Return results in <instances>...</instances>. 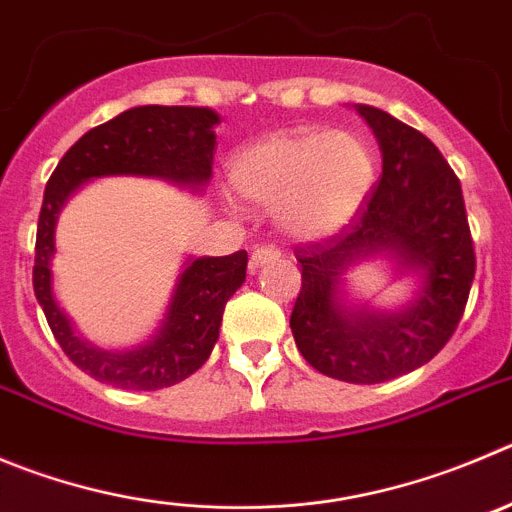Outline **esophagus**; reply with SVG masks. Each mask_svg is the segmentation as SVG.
<instances>
[{
    "label": "esophagus",
    "mask_w": 512,
    "mask_h": 512,
    "mask_svg": "<svg viewBox=\"0 0 512 512\" xmlns=\"http://www.w3.org/2000/svg\"><path fill=\"white\" fill-rule=\"evenodd\" d=\"M280 257V250L275 245H270V242H265V245H257L255 250H252V267H262L267 265V262H275Z\"/></svg>",
    "instance_id": "1"
}]
</instances>
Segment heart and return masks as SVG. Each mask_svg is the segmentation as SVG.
<instances>
[{
	"label": "heart",
	"instance_id": "1",
	"mask_svg": "<svg viewBox=\"0 0 512 512\" xmlns=\"http://www.w3.org/2000/svg\"><path fill=\"white\" fill-rule=\"evenodd\" d=\"M376 181L374 151L346 131L275 133L252 143L232 164L240 197L278 207L295 237H321L358 212Z\"/></svg>",
	"mask_w": 512,
	"mask_h": 512
}]
</instances>
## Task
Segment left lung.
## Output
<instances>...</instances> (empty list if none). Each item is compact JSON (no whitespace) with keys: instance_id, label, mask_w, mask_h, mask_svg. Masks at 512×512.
I'll use <instances>...</instances> for the list:
<instances>
[{"instance_id":"obj_1","label":"left lung","mask_w":512,"mask_h":512,"mask_svg":"<svg viewBox=\"0 0 512 512\" xmlns=\"http://www.w3.org/2000/svg\"><path fill=\"white\" fill-rule=\"evenodd\" d=\"M379 138L384 169L351 222L323 240L295 247V343L315 371L348 384H381L432 361L465 313L475 280V245L462 186L424 133L389 113L358 105ZM374 251H391L425 275L418 300L399 314L340 305L342 272Z\"/></svg>"}]
</instances>
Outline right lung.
I'll use <instances>...</instances> for the list:
<instances>
[{
  "mask_svg": "<svg viewBox=\"0 0 512 512\" xmlns=\"http://www.w3.org/2000/svg\"><path fill=\"white\" fill-rule=\"evenodd\" d=\"M219 116L191 105H138L113 121L95 126L68 148L45 186L37 222L35 285L52 336L65 356L93 379L128 391L174 386L202 369L219 338L222 313L234 290L245 283L247 252L199 257L181 272L164 326L133 351H100L85 343L52 295L50 257L55 252V222L65 199L95 176H161L186 186H202L212 176L214 126Z\"/></svg>",
  "mask_w": 512,
  "mask_h": 512,
  "instance_id": "right-lung-1",
  "label": "right lung"
}]
</instances>
